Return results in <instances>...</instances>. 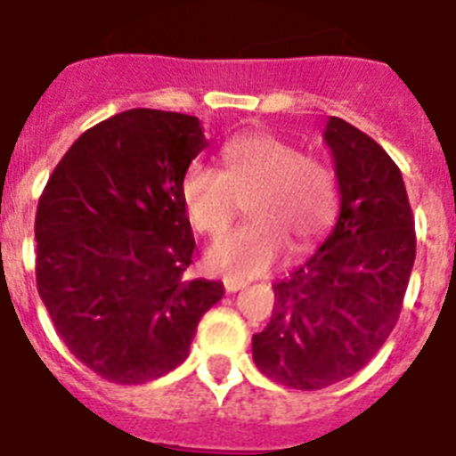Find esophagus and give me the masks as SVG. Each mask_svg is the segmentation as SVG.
Listing matches in <instances>:
<instances>
[{"label":"esophagus","instance_id":"obj_1","mask_svg":"<svg viewBox=\"0 0 456 456\" xmlns=\"http://www.w3.org/2000/svg\"><path fill=\"white\" fill-rule=\"evenodd\" d=\"M224 288L225 292H237V289L247 288V283L240 281V278H224Z\"/></svg>","mask_w":456,"mask_h":456}]
</instances>
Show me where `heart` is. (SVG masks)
<instances>
[{"mask_svg":"<svg viewBox=\"0 0 456 456\" xmlns=\"http://www.w3.org/2000/svg\"><path fill=\"white\" fill-rule=\"evenodd\" d=\"M221 171L189 164L180 200L189 224L203 235H221L247 200L248 224L216 240L205 263L231 278H256L288 253L308 248L336 212V180L320 159L272 132H251L224 143Z\"/></svg>","mask_w":456,"mask_h":456,"instance_id":"1","label":"heart"}]
</instances>
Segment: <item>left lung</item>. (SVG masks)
Instances as JSON below:
<instances>
[{"label": "left lung", "instance_id": "8db88e82", "mask_svg": "<svg viewBox=\"0 0 456 456\" xmlns=\"http://www.w3.org/2000/svg\"><path fill=\"white\" fill-rule=\"evenodd\" d=\"M340 215L305 265L273 285L272 320L253 361L278 384L320 390L374 358L397 324L416 231L397 164L347 120H326Z\"/></svg>", "mask_w": 456, "mask_h": 456}]
</instances>
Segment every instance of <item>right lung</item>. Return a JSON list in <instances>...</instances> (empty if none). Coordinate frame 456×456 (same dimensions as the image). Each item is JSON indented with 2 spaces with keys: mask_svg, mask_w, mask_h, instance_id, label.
I'll list each match as a JSON object with an SVG mask.
<instances>
[{
  "mask_svg": "<svg viewBox=\"0 0 456 456\" xmlns=\"http://www.w3.org/2000/svg\"><path fill=\"white\" fill-rule=\"evenodd\" d=\"M208 139L196 116L127 109L84 132L36 212V285L56 333L114 384L189 356L224 283L189 278L196 241L180 180Z\"/></svg>",
  "mask_w": 456,
  "mask_h": 456,
  "instance_id": "right-lung-1",
  "label": "right lung"
}]
</instances>
